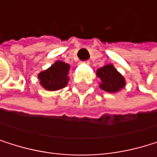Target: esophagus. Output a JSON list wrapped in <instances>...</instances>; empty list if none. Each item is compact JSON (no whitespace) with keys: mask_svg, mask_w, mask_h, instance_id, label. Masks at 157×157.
Wrapping results in <instances>:
<instances>
[{"mask_svg":"<svg viewBox=\"0 0 157 157\" xmlns=\"http://www.w3.org/2000/svg\"><path fill=\"white\" fill-rule=\"evenodd\" d=\"M84 63H86V64H89V61H84Z\"/></svg>","mask_w":157,"mask_h":157,"instance_id":"obj_1","label":"esophagus"}]
</instances>
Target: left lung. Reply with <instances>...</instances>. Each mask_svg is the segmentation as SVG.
<instances>
[{"label": "left lung", "mask_w": 157, "mask_h": 157, "mask_svg": "<svg viewBox=\"0 0 157 157\" xmlns=\"http://www.w3.org/2000/svg\"><path fill=\"white\" fill-rule=\"evenodd\" d=\"M97 76L100 77L101 84L100 87L106 92H117L125 86V80L120 72L112 65H105L97 71Z\"/></svg>", "instance_id": "obj_1"}]
</instances>
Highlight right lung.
I'll return each mask as SVG.
<instances>
[{
    "label": "right lung",
    "mask_w": 157,
    "mask_h": 157,
    "mask_svg": "<svg viewBox=\"0 0 157 157\" xmlns=\"http://www.w3.org/2000/svg\"><path fill=\"white\" fill-rule=\"evenodd\" d=\"M70 66L62 61H57L51 68L38 74L40 84L47 90H57L67 86Z\"/></svg>",
    "instance_id": "right-lung-1"
}]
</instances>
